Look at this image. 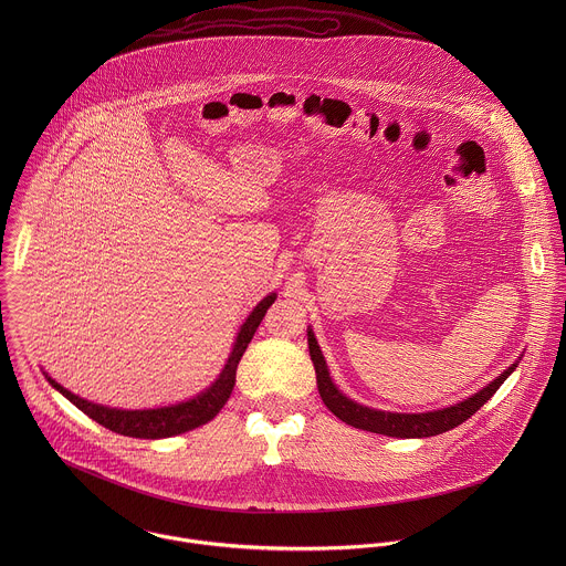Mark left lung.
<instances>
[{"mask_svg":"<svg viewBox=\"0 0 566 566\" xmlns=\"http://www.w3.org/2000/svg\"><path fill=\"white\" fill-rule=\"evenodd\" d=\"M307 342H310V355L316 368V381H318V392L323 397L324 405L346 424L390 438H429L444 433L458 424H462L467 418H471L482 405L492 399V395L499 390V386L516 370L518 359L507 366L494 381H490L480 392L473 397L460 401V403L449 405L442 409H431V411H418V413H405V411H384L375 409L368 405L357 403L348 399L331 379L328 366L324 359L321 344L314 335V328L307 326Z\"/></svg>","mask_w":566,"mask_h":566,"instance_id":"left-lung-1","label":"left lung"}]
</instances>
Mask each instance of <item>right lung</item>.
<instances>
[{"instance_id": "obj_1", "label": "right lung", "mask_w": 566, "mask_h": 566, "mask_svg": "<svg viewBox=\"0 0 566 566\" xmlns=\"http://www.w3.org/2000/svg\"><path fill=\"white\" fill-rule=\"evenodd\" d=\"M276 301V294H268L265 298H261L256 303V307L248 314V318L243 321L238 337L233 342L231 355L222 368V373L218 375V379L202 390L200 395L180 401V403L165 405V407H150V409H119V407H108V405L93 403L86 401L78 395L70 392L67 388H63L59 381H54L48 373L45 379L50 381V386L54 390H59L67 401L76 405L81 411H84L88 418H93L95 422H99L102 427L122 433V436H130V438H144V440H159V438H171L185 431H191L209 420H213L218 416V411L229 401L233 386H235V373H238V364L242 359L256 326L263 321L268 307Z\"/></svg>"}]
</instances>
